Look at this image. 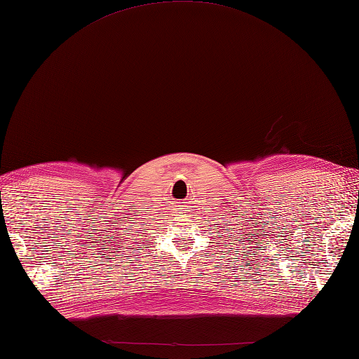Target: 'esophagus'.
<instances>
[{"label":"esophagus","mask_w":359,"mask_h":359,"mask_svg":"<svg viewBox=\"0 0 359 359\" xmlns=\"http://www.w3.org/2000/svg\"><path fill=\"white\" fill-rule=\"evenodd\" d=\"M176 210H183V208H180V205L176 208ZM180 214H183V212H180Z\"/></svg>","instance_id":"1"}]
</instances>
